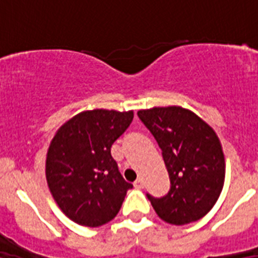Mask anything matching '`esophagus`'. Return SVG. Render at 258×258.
Listing matches in <instances>:
<instances>
[{
	"mask_svg": "<svg viewBox=\"0 0 258 258\" xmlns=\"http://www.w3.org/2000/svg\"><path fill=\"white\" fill-rule=\"evenodd\" d=\"M135 187H136V188H143V187H144V180H143V179H141V177H139V179H137V180L135 181Z\"/></svg>",
	"mask_w": 258,
	"mask_h": 258,
	"instance_id": "34e87169",
	"label": "esophagus"
}]
</instances>
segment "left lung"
<instances>
[{
	"label": "left lung",
	"instance_id": "8db88e82",
	"mask_svg": "<svg viewBox=\"0 0 258 258\" xmlns=\"http://www.w3.org/2000/svg\"><path fill=\"white\" fill-rule=\"evenodd\" d=\"M137 115L156 139L171 180L165 197L147 194L156 214L171 225L205 217L225 183V156L214 129L180 106L152 107Z\"/></svg>",
	"mask_w": 258,
	"mask_h": 258
}]
</instances>
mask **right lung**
<instances>
[{
    "mask_svg": "<svg viewBox=\"0 0 258 258\" xmlns=\"http://www.w3.org/2000/svg\"><path fill=\"white\" fill-rule=\"evenodd\" d=\"M132 119V110H86L53 136L45 160L48 188L59 209L78 225L110 222L133 187L119 173L110 152Z\"/></svg>",
    "mask_w": 258,
    "mask_h": 258,
    "instance_id": "add662e5",
    "label": "right lung"
}]
</instances>
